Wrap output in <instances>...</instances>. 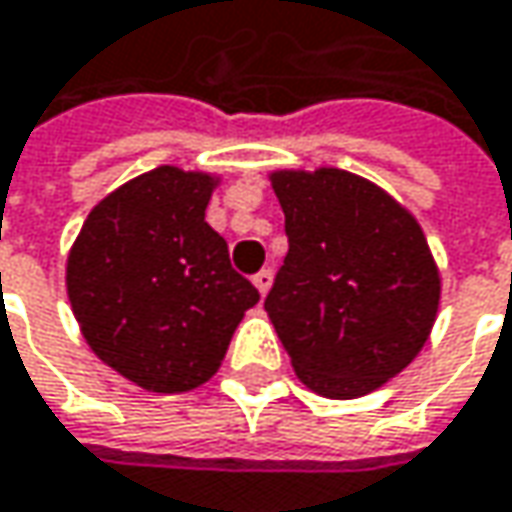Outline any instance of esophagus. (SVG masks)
<instances>
[{
  "instance_id": "obj_1",
  "label": "esophagus",
  "mask_w": 512,
  "mask_h": 512,
  "mask_svg": "<svg viewBox=\"0 0 512 512\" xmlns=\"http://www.w3.org/2000/svg\"><path fill=\"white\" fill-rule=\"evenodd\" d=\"M252 281H255V287L260 290V296H266V293H269V287H272V269H260Z\"/></svg>"
}]
</instances>
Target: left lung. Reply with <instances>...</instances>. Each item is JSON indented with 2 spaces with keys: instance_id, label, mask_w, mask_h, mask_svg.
Here are the masks:
<instances>
[{
  "instance_id": "1",
  "label": "left lung",
  "mask_w": 512,
  "mask_h": 512,
  "mask_svg": "<svg viewBox=\"0 0 512 512\" xmlns=\"http://www.w3.org/2000/svg\"><path fill=\"white\" fill-rule=\"evenodd\" d=\"M290 252L266 313L296 375L319 395L357 398L425 346L440 272L419 222L346 169L275 172Z\"/></svg>"
}]
</instances>
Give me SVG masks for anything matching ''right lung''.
I'll return each instance as SVG.
<instances>
[{
  "mask_svg": "<svg viewBox=\"0 0 512 512\" xmlns=\"http://www.w3.org/2000/svg\"><path fill=\"white\" fill-rule=\"evenodd\" d=\"M213 178L158 166L90 210L67 293L84 340L149 393H187L219 369L257 290L205 222Z\"/></svg>",
  "mask_w": 512,
  "mask_h": 512,
  "instance_id": "obj_1",
  "label": "right lung"
}]
</instances>
